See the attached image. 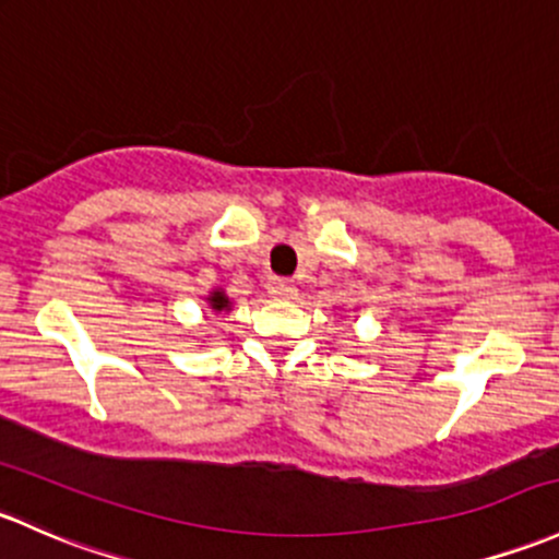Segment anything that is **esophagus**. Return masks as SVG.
Here are the masks:
<instances>
[{"label": "esophagus", "mask_w": 559, "mask_h": 559, "mask_svg": "<svg viewBox=\"0 0 559 559\" xmlns=\"http://www.w3.org/2000/svg\"><path fill=\"white\" fill-rule=\"evenodd\" d=\"M273 295L281 297V299H295V297H297V286L292 284V281L278 278V281H275V284H273Z\"/></svg>", "instance_id": "1"}]
</instances>
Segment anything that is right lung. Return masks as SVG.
Here are the masks:
<instances>
[{
    "mask_svg": "<svg viewBox=\"0 0 559 559\" xmlns=\"http://www.w3.org/2000/svg\"><path fill=\"white\" fill-rule=\"evenodd\" d=\"M209 302L214 310H230V299L222 295V292H214V295L209 297Z\"/></svg>",
    "mask_w": 559,
    "mask_h": 559,
    "instance_id": "obj_1",
    "label": "right lung"
}]
</instances>
